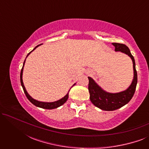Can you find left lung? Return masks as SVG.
Here are the masks:
<instances>
[{
    "instance_id": "obj_1",
    "label": "left lung",
    "mask_w": 149,
    "mask_h": 149,
    "mask_svg": "<svg viewBox=\"0 0 149 149\" xmlns=\"http://www.w3.org/2000/svg\"><path fill=\"white\" fill-rule=\"evenodd\" d=\"M115 46V52H121L127 55L132 59L133 62L134 78L131 85L125 90L118 93H109L104 90L99 86L95 81L88 77L89 92V98L93 104L103 111H111L119 109L129 102L135 93L136 85L138 82L137 72L136 70V63L134 56L125 45L113 42L112 43Z\"/></svg>"
}]
</instances>
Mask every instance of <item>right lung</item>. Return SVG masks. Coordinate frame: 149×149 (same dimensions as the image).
<instances>
[{
  "instance_id": "right-lung-1",
  "label": "right lung",
  "mask_w": 149,
  "mask_h": 149,
  "mask_svg": "<svg viewBox=\"0 0 149 149\" xmlns=\"http://www.w3.org/2000/svg\"><path fill=\"white\" fill-rule=\"evenodd\" d=\"M40 45H42V44H40ZM40 45H38L36 46V47L34 48V49L32 51V52H33V51L35 49L36 47H38V46ZM32 52H30L29 54L27 55L26 58H27V57L29 56V54ZM25 62H26V60H24L23 66H22L21 72H20V82H21V85H22V88H23V89H24V93H25V94H26V97H27V98L28 99V100H29L32 104H33L34 105H35L36 107H39V108H42V109H56V108L60 107V106H62V105L64 104L67 101V100H68V92H69V91H70V90L68 91V93H67V94L65 95L64 97H63L62 98L58 100H57V101L52 102H45L38 101V100H35V99L32 98V97L30 96L29 94H28V93L27 92V91H26V89L25 88V86H24V85L23 80H22V74H23L24 66V64H25ZM75 84H76V83H74V84L72 86H74Z\"/></svg>"
}]
</instances>
